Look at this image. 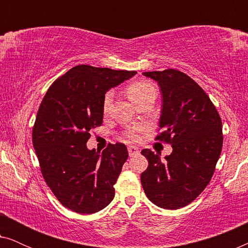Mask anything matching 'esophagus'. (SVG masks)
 Masks as SVG:
<instances>
[{
    "label": "esophagus",
    "instance_id": "1",
    "mask_svg": "<svg viewBox=\"0 0 248 248\" xmlns=\"http://www.w3.org/2000/svg\"><path fill=\"white\" fill-rule=\"evenodd\" d=\"M127 151H128V155H130L132 157V155H135L139 154V148L134 147V145H128Z\"/></svg>",
    "mask_w": 248,
    "mask_h": 248
}]
</instances>
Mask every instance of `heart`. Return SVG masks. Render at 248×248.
<instances>
[{
  "mask_svg": "<svg viewBox=\"0 0 248 248\" xmlns=\"http://www.w3.org/2000/svg\"><path fill=\"white\" fill-rule=\"evenodd\" d=\"M128 96L132 100L134 101L135 104L141 103L142 100L145 99V98L152 96V94H157V90L154 84L151 82H148V81H135V82L131 83L127 88ZM111 99H113V93L111 91H108L106 94L104 96L103 100V109L106 111L110 106ZM144 130L143 125H133L130 128H127L125 131L124 137L130 141H137L139 140V133L141 131Z\"/></svg>",
  "mask_w": 248,
  "mask_h": 248,
  "instance_id": "heart-1",
  "label": "heart"
}]
</instances>
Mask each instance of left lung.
I'll return each mask as SVG.
<instances>
[{
  "label": "left lung",
  "instance_id": "1",
  "mask_svg": "<svg viewBox=\"0 0 248 248\" xmlns=\"http://www.w3.org/2000/svg\"><path fill=\"white\" fill-rule=\"evenodd\" d=\"M157 81L162 94L155 140L171 144L172 152L161 160L149 149L141 174L144 193L154 204L181 209L198 198L211 181L222 149V123L205 91L187 74L175 69L143 72Z\"/></svg>",
  "mask_w": 248,
  "mask_h": 248
}]
</instances>
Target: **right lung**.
Here are the masks:
<instances>
[{
	"label": "right lung",
	"mask_w": 248,
	"mask_h": 248,
	"mask_svg": "<svg viewBox=\"0 0 248 248\" xmlns=\"http://www.w3.org/2000/svg\"><path fill=\"white\" fill-rule=\"evenodd\" d=\"M135 71L78 65L54 81L37 111L32 144L50 191L65 208L94 213L115 196L114 185L127 160L123 143L89 150L90 130L103 124L105 93Z\"/></svg>",
	"instance_id": "obj_1"
}]
</instances>
